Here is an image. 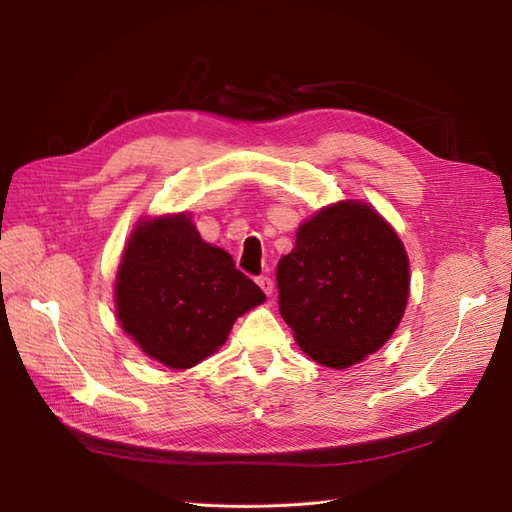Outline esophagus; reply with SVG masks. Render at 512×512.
Returning <instances> with one entry per match:
<instances>
[{"label": "esophagus", "mask_w": 512, "mask_h": 512, "mask_svg": "<svg viewBox=\"0 0 512 512\" xmlns=\"http://www.w3.org/2000/svg\"><path fill=\"white\" fill-rule=\"evenodd\" d=\"M258 286L262 288V292L267 294V297H271V294H273V280H271V277H267V275L258 277Z\"/></svg>", "instance_id": "1"}]
</instances>
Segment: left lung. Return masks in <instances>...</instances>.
I'll list each match as a JSON object with an SVG mask.
<instances>
[{
	"label": "left lung",
	"instance_id": "8db88e82",
	"mask_svg": "<svg viewBox=\"0 0 512 512\" xmlns=\"http://www.w3.org/2000/svg\"><path fill=\"white\" fill-rule=\"evenodd\" d=\"M280 314L316 363L346 369L389 342L404 318L410 262L393 226L363 200H339L297 230L277 262Z\"/></svg>",
	"mask_w": 512,
	"mask_h": 512
}]
</instances>
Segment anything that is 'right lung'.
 Listing matches in <instances>:
<instances>
[{
    "label": "right lung",
    "mask_w": 512,
    "mask_h": 512,
    "mask_svg": "<svg viewBox=\"0 0 512 512\" xmlns=\"http://www.w3.org/2000/svg\"><path fill=\"white\" fill-rule=\"evenodd\" d=\"M265 299L226 250L203 241L188 211L138 220L115 277L121 329L168 369L218 352L235 320Z\"/></svg>",
    "instance_id": "1"
}]
</instances>
